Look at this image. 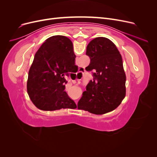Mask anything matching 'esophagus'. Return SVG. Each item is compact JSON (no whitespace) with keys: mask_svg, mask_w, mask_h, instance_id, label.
Returning a JSON list of instances; mask_svg holds the SVG:
<instances>
[{"mask_svg":"<svg viewBox=\"0 0 157 157\" xmlns=\"http://www.w3.org/2000/svg\"><path fill=\"white\" fill-rule=\"evenodd\" d=\"M84 69L83 68H80V71L77 74V77L78 78V80H80L81 78H82L84 76ZM76 103H77V101H76Z\"/></svg>","mask_w":157,"mask_h":157,"instance_id":"34e87169","label":"esophagus"}]
</instances>
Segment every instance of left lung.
<instances>
[{
	"label": "left lung",
	"mask_w": 157,
	"mask_h": 157,
	"mask_svg": "<svg viewBox=\"0 0 157 157\" xmlns=\"http://www.w3.org/2000/svg\"><path fill=\"white\" fill-rule=\"evenodd\" d=\"M86 55L90 63L86 70L94 71V79L78 103V109L103 115L115 109L126 96V77L122 56L113 42L97 37L89 42Z\"/></svg>",
	"instance_id": "8db88e82"
}]
</instances>
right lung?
Masks as SVG:
<instances>
[{
  "label": "right lung",
  "instance_id": "obj_1",
  "mask_svg": "<svg viewBox=\"0 0 157 157\" xmlns=\"http://www.w3.org/2000/svg\"><path fill=\"white\" fill-rule=\"evenodd\" d=\"M75 58L72 42L62 35L48 38L37 50L28 74L27 90L38 109L55 111L77 108L64 91L67 83L65 75L77 68Z\"/></svg>",
  "mask_w": 157,
  "mask_h": 157
}]
</instances>
